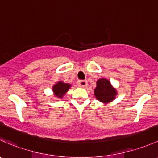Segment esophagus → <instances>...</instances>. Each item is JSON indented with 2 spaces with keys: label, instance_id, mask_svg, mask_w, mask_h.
Masks as SVG:
<instances>
[{
  "label": "esophagus",
  "instance_id": "obj_1",
  "mask_svg": "<svg viewBox=\"0 0 158 158\" xmlns=\"http://www.w3.org/2000/svg\"><path fill=\"white\" fill-rule=\"evenodd\" d=\"M78 85L80 87H85L87 86L88 83H87L86 80H79V82H78Z\"/></svg>",
  "mask_w": 158,
  "mask_h": 158
}]
</instances>
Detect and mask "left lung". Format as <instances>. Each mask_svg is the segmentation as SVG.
<instances>
[{"label":"left lung","instance_id":"left-lung-1","mask_svg":"<svg viewBox=\"0 0 158 158\" xmlns=\"http://www.w3.org/2000/svg\"><path fill=\"white\" fill-rule=\"evenodd\" d=\"M95 98L101 102L109 103L115 98L117 91L106 79H100L96 82V88L94 90Z\"/></svg>","mask_w":158,"mask_h":158}]
</instances>
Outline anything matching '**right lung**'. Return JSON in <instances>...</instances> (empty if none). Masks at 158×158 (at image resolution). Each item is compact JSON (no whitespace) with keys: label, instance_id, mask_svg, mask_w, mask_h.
I'll return each instance as SVG.
<instances>
[{"label":"right lung","instance_id":"add662e5","mask_svg":"<svg viewBox=\"0 0 158 158\" xmlns=\"http://www.w3.org/2000/svg\"><path fill=\"white\" fill-rule=\"evenodd\" d=\"M70 87H71V85L69 84L64 83L62 81H60L52 86V92L57 98H63V95L67 92Z\"/></svg>","mask_w":158,"mask_h":158}]
</instances>
